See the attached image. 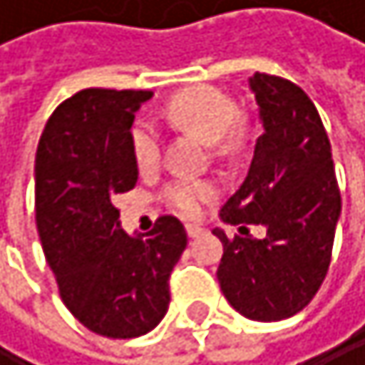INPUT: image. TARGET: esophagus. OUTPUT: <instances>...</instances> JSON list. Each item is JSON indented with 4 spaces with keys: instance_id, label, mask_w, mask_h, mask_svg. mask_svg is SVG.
Wrapping results in <instances>:
<instances>
[{
    "instance_id": "esophagus-1",
    "label": "esophagus",
    "mask_w": 365,
    "mask_h": 365,
    "mask_svg": "<svg viewBox=\"0 0 365 365\" xmlns=\"http://www.w3.org/2000/svg\"><path fill=\"white\" fill-rule=\"evenodd\" d=\"M186 232H188L190 238H197V236L203 232V227H199V225H195V223H188V225H186Z\"/></svg>"
}]
</instances>
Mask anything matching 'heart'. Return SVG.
Segmentation results:
<instances>
[{"label": "heart", "mask_w": 365, "mask_h": 365, "mask_svg": "<svg viewBox=\"0 0 365 365\" xmlns=\"http://www.w3.org/2000/svg\"><path fill=\"white\" fill-rule=\"evenodd\" d=\"M238 107L234 98L219 87L199 85L179 91L166 105V120L177 129L199 135L205 144H215L219 150L236 148L243 142V129L236 124ZM131 148L135 164L142 170L158 166L162 153V135L153 122H138L131 131ZM217 188L210 181L177 179L164 190L166 201L177 212L195 217L201 205L215 199Z\"/></svg>", "instance_id": "b5f03b06"}]
</instances>
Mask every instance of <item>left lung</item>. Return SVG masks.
<instances>
[{
    "mask_svg": "<svg viewBox=\"0 0 365 365\" xmlns=\"http://www.w3.org/2000/svg\"><path fill=\"white\" fill-rule=\"evenodd\" d=\"M250 89L262 135L247 177L221 207V221L238 225L223 243L217 278L225 300L247 319L278 322L302 311L331 264L341 197L331 142L311 98L291 81L256 72ZM247 222L268 230L247 234Z\"/></svg>",
    "mask_w": 365,
    "mask_h": 365,
    "instance_id": "1",
    "label": "left lung"
}]
</instances>
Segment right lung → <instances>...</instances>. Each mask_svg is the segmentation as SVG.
<instances>
[{
  "mask_svg": "<svg viewBox=\"0 0 365 365\" xmlns=\"http://www.w3.org/2000/svg\"><path fill=\"white\" fill-rule=\"evenodd\" d=\"M150 91L83 89L61 103L38 140L36 227L61 298L89 331L129 339L168 311V278L188 245L175 217L146 234L120 227L113 199L138 181L131 127Z\"/></svg>",
  "mask_w": 365,
  "mask_h": 365,
  "instance_id": "right-lung-1",
  "label": "right lung"
}]
</instances>
